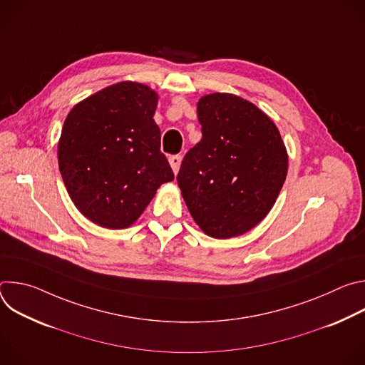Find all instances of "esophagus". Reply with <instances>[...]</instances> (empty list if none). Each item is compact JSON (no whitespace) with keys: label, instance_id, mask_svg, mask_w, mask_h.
Returning a JSON list of instances; mask_svg holds the SVG:
<instances>
[{"label":"esophagus","instance_id":"esophagus-1","mask_svg":"<svg viewBox=\"0 0 365 365\" xmlns=\"http://www.w3.org/2000/svg\"><path fill=\"white\" fill-rule=\"evenodd\" d=\"M169 162H170V166H172V169H173L175 175H178L179 168H180V163H182V155H179V154H176V155H170V158H169Z\"/></svg>","mask_w":365,"mask_h":365}]
</instances>
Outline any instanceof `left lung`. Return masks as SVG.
Returning <instances> with one entry per match:
<instances>
[{
	"instance_id": "8db88e82",
	"label": "left lung",
	"mask_w": 365,
	"mask_h": 365,
	"mask_svg": "<svg viewBox=\"0 0 365 365\" xmlns=\"http://www.w3.org/2000/svg\"><path fill=\"white\" fill-rule=\"evenodd\" d=\"M196 110L202 140L186 153L178 185L206 235H242L267 217L283 187L286 145L270 117L241 96L207 93Z\"/></svg>"
}]
</instances>
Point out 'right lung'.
Segmentation results:
<instances>
[{
  "label": "right lung",
  "mask_w": 365,
  "mask_h": 365,
  "mask_svg": "<svg viewBox=\"0 0 365 365\" xmlns=\"http://www.w3.org/2000/svg\"><path fill=\"white\" fill-rule=\"evenodd\" d=\"M158 102L150 86L124 81L78 102L65 120L58 144L63 183L79 212L102 228L131 227L175 179L153 120Z\"/></svg>",
  "instance_id": "right-lung-1"
}]
</instances>
